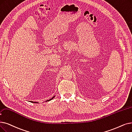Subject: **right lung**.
Instances as JSON below:
<instances>
[{"instance_id":"obj_1","label":"right lung","mask_w":132,"mask_h":132,"mask_svg":"<svg viewBox=\"0 0 132 132\" xmlns=\"http://www.w3.org/2000/svg\"><path fill=\"white\" fill-rule=\"evenodd\" d=\"M54 96H53V98H51V99H50V100H47L46 101H50V100H52V99H53L54 98ZM31 102H33V103H38V102H33V101H31Z\"/></svg>"}]
</instances>
